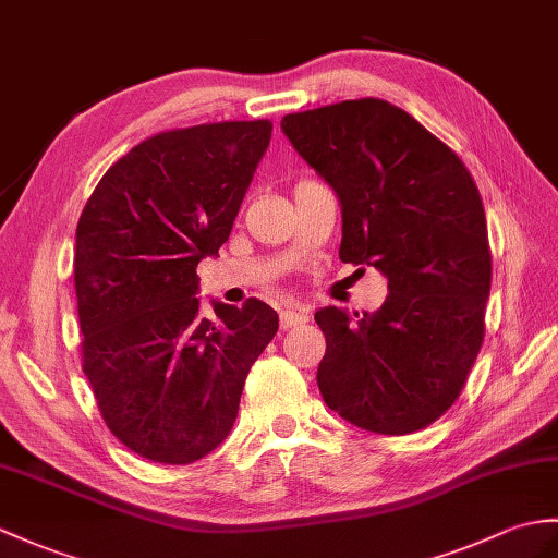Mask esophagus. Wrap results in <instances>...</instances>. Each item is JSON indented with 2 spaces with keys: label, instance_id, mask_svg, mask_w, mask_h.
I'll list each match as a JSON object with an SVG mask.
<instances>
[{
  "label": "esophagus",
  "instance_id": "obj_1",
  "mask_svg": "<svg viewBox=\"0 0 558 558\" xmlns=\"http://www.w3.org/2000/svg\"><path fill=\"white\" fill-rule=\"evenodd\" d=\"M304 323H306V314H304V311L290 308V311H282V314H280V328H282V330L304 326Z\"/></svg>",
  "mask_w": 558,
  "mask_h": 558
}]
</instances>
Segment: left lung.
Masks as SVG:
<instances>
[{
  "mask_svg": "<svg viewBox=\"0 0 558 558\" xmlns=\"http://www.w3.org/2000/svg\"><path fill=\"white\" fill-rule=\"evenodd\" d=\"M280 128L338 194L342 262L378 268L390 290L373 314L316 311L318 390L361 430L416 433L454 404L485 338L481 192L457 154L390 101L288 113Z\"/></svg>",
  "mask_w": 558,
  "mask_h": 558,
  "instance_id": "obj_1",
  "label": "left lung"
}]
</instances>
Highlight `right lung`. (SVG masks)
Segmentation results:
<instances>
[{"instance_id": "1", "label": "right lung", "mask_w": 558, "mask_h": 558, "mask_svg": "<svg viewBox=\"0 0 558 558\" xmlns=\"http://www.w3.org/2000/svg\"><path fill=\"white\" fill-rule=\"evenodd\" d=\"M270 131V121H226L140 142L77 220L83 371L109 430L149 461L183 465L223 442L278 332L264 302L214 300L206 318L197 296V264L230 238Z\"/></svg>"}]
</instances>
